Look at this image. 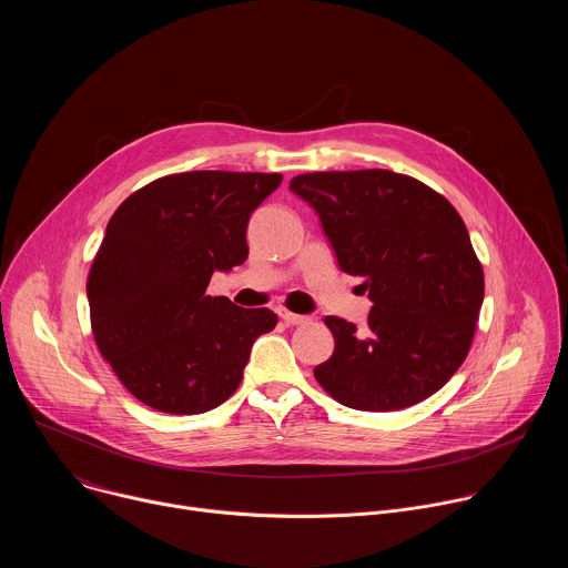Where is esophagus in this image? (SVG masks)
<instances>
[{
    "instance_id": "esophagus-1",
    "label": "esophagus",
    "mask_w": 568,
    "mask_h": 568,
    "mask_svg": "<svg viewBox=\"0 0 568 568\" xmlns=\"http://www.w3.org/2000/svg\"><path fill=\"white\" fill-rule=\"evenodd\" d=\"M278 314H281V318H283L285 323H290V326H307V323L312 321L310 316H303V314H294V312H290V310H281Z\"/></svg>"
}]
</instances>
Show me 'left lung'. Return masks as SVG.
I'll use <instances>...</instances> for the list:
<instances>
[{"label":"left lung","mask_w":568,"mask_h":568,"mask_svg":"<svg viewBox=\"0 0 568 568\" xmlns=\"http://www.w3.org/2000/svg\"><path fill=\"white\" fill-rule=\"evenodd\" d=\"M321 220L342 272L364 276L368 328L326 316L335 353L314 368L344 407L397 412L443 388L465 362L483 267L458 211L427 184L382 169L290 182Z\"/></svg>","instance_id":"8db88e82"}]
</instances>
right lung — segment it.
I'll return each mask as SVG.
<instances>
[{
  "instance_id": "right-lung-1",
  "label": "right lung",
  "mask_w": 568,
  "mask_h": 568,
  "mask_svg": "<svg viewBox=\"0 0 568 568\" xmlns=\"http://www.w3.org/2000/svg\"><path fill=\"white\" fill-rule=\"evenodd\" d=\"M278 173L193 171L134 191L110 217L88 276L92 333L121 384L148 407L193 416L237 388L267 307L209 296L215 270L247 261V222Z\"/></svg>"
}]
</instances>
